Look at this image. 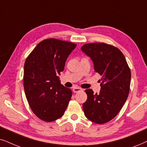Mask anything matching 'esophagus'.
<instances>
[{"mask_svg":"<svg viewBox=\"0 0 147 147\" xmlns=\"http://www.w3.org/2000/svg\"><path fill=\"white\" fill-rule=\"evenodd\" d=\"M72 91H73L74 93H78V92H80V91H83V89H81V88L80 87H74L73 89H72Z\"/></svg>","mask_w":147,"mask_h":147,"instance_id":"esophagus-1","label":"esophagus"}]
</instances>
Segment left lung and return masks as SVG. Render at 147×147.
I'll return each instance as SVG.
<instances>
[{
	"label": "left lung",
	"instance_id": "left-lung-1",
	"mask_svg": "<svg viewBox=\"0 0 147 147\" xmlns=\"http://www.w3.org/2000/svg\"><path fill=\"white\" fill-rule=\"evenodd\" d=\"M81 50L91 58L95 72L101 76L99 93L85 90L87 99L83 104L84 113L91 122L104 124L116 117L126 102L130 70L122 52L111 45L91 43L83 45Z\"/></svg>",
	"mask_w": 147,
	"mask_h": 147
}]
</instances>
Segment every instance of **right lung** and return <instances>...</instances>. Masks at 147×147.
Listing matches in <instances>:
<instances>
[{
	"mask_svg": "<svg viewBox=\"0 0 147 147\" xmlns=\"http://www.w3.org/2000/svg\"><path fill=\"white\" fill-rule=\"evenodd\" d=\"M76 46L72 42L47 39L39 43L25 60L26 98L33 112L45 122L61 118L71 98V90L60 83L58 76Z\"/></svg>",
	"mask_w": 147,
	"mask_h": 147,
	"instance_id": "1",
	"label": "right lung"
}]
</instances>
